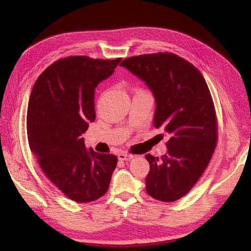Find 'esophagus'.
Returning <instances> with one entry per match:
<instances>
[{
	"instance_id": "obj_1",
	"label": "esophagus",
	"mask_w": 251,
	"mask_h": 251,
	"mask_svg": "<svg viewBox=\"0 0 251 251\" xmlns=\"http://www.w3.org/2000/svg\"><path fill=\"white\" fill-rule=\"evenodd\" d=\"M134 156L131 155V154H125V153H120L118 154V159L121 161H128L131 160V159H133Z\"/></svg>"
}]
</instances>
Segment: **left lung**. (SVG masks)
<instances>
[{"label":"left lung","instance_id":"obj_1","mask_svg":"<svg viewBox=\"0 0 251 251\" xmlns=\"http://www.w3.org/2000/svg\"><path fill=\"white\" fill-rule=\"evenodd\" d=\"M120 66L151 91L154 126L170 138L160 159L146 155L147 193L159 201H176L200 179L216 149L217 118L207 83L195 66L169 52L132 56Z\"/></svg>","mask_w":251,"mask_h":251}]
</instances>
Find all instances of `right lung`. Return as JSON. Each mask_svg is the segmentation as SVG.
<instances>
[{"label":"right lung","mask_w":251,"mask_h":251,"mask_svg":"<svg viewBox=\"0 0 251 251\" xmlns=\"http://www.w3.org/2000/svg\"><path fill=\"white\" fill-rule=\"evenodd\" d=\"M120 60L59 59L40 75L30 95V150L52 183L75 202L100 199L116 168V156L87 149L80 136L95 120V88L111 76Z\"/></svg>","instance_id":"right-lung-1"}]
</instances>
